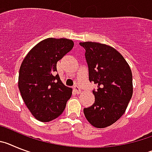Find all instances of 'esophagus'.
Here are the masks:
<instances>
[{
    "label": "esophagus",
    "instance_id": "34e87169",
    "mask_svg": "<svg viewBox=\"0 0 152 152\" xmlns=\"http://www.w3.org/2000/svg\"><path fill=\"white\" fill-rule=\"evenodd\" d=\"M73 89H74V91L77 94H80L81 93V89H80V88L79 86H76L73 87Z\"/></svg>",
    "mask_w": 152,
    "mask_h": 152
}]
</instances>
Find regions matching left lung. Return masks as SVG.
Listing matches in <instances>:
<instances>
[{
    "label": "left lung",
    "instance_id": "obj_1",
    "mask_svg": "<svg viewBox=\"0 0 152 152\" xmlns=\"http://www.w3.org/2000/svg\"><path fill=\"white\" fill-rule=\"evenodd\" d=\"M89 68V79L98 85L92 90L95 102L83 113L88 122L103 129L119 119L125 113L133 93L131 68L113 47L96 42H83Z\"/></svg>",
    "mask_w": 152,
    "mask_h": 152
}]
</instances>
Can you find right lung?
<instances>
[{"label": "right lung", "instance_id": "1", "mask_svg": "<svg viewBox=\"0 0 152 152\" xmlns=\"http://www.w3.org/2000/svg\"><path fill=\"white\" fill-rule=\"evenodd\" d=\"M74 46L66 38H47L34 46L21 63L18 87L24 103L34 118L43 122L60 116L72 96L56 75V63Z\"/></svg>", "mask_w": 152, "mask_h": 152}]
</instances>
